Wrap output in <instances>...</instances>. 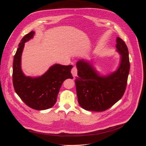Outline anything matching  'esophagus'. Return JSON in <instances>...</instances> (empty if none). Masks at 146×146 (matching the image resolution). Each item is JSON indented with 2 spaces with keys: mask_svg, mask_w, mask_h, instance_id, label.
Returning <instances> with one entry per match:
<instances>
[{
  "mask_svg": "<svg viewBox=\"0 0 146 146\" xmlns=\"http://www.w3.org/2000/svg\"><path fill=\"white\" fill-rule=\"evenodd\" d=\"M71 73L74 77H76L77 74V68L76 66H74L71 69Z\"/></svg>",
  "mask_w": 146,
  "mask_h": 146,
  "instance_id": "obj_1",
  "label": "esophagus"
}]
</instances>
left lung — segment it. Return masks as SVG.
I'll list each match as a JSON object with an SVG mask.
<instances>
[{
    "label": "left lung",
    "mask_w": 146,
    "mask_h": 146,
    "mask_svg": "<svg viewBox=\"0 0 146 146\" xmlns=\"http://www.w3.org/2000/svg\"><path fill=\"white\" fill-rule=\"evenodd\" d=\"M116 48L121 55L116 72L101 77L90 63L83 60L77 63L76 83L78 102L86 110L104 111L111 107L124 94L130 70L129 51L125 42L117 38Z\"/></svg>",
    "instance_id": "1"
}]
</instances>
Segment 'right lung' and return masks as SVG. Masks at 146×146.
<instances>
[{
	"instance_id": "1",
	"label": "right lung",
	"mask_w": 146,
	"mask_h": 146,
	"mask_svg": "<svg viewBox=\"0 0 146 146\" xmlns=\"http://www.w3.org/2000/svg\"><path fill=\"white\" fill-rule=\"evenodd\" d=\"M33 31L25 35L19 44L13 64V84L17 94L29 107L36 110L50 108L56 102L60 89L67 78H73L72 65L55 64L41 77H26L21 68L24 43L33 38Z\"/></svg>"
}]
</instances>
